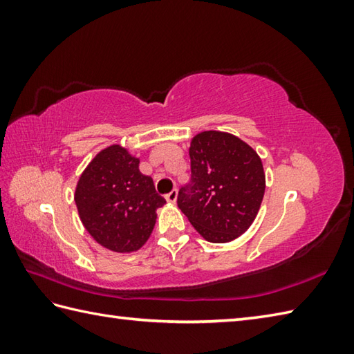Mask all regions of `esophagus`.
<instances>
[{
    "instance_id": "esophagus-1",
    "label": "esophagus",
    "mask_w": 354,
    "mask_h": 354,
    "mask_svg": "<svg viewBox=\"0 0 354 354\" xmlns=\"http://www.w3.org/2000/svg\"><path fill=\"white\" fill-rule=\"evenodd\" d=\"M176 198H178V192H176V189H173L170 193L165 194V201H167V202H175V201H176Z\"/></svg>"
}]
</instances>
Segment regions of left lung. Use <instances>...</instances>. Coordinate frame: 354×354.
I'll use <instances>...</instances> for the list:
<instances>
[{
  "instance_id": "8db88e82",
  "label": "left lung",
  "mask_w": 354,
  "mask_h": 354,
  "mask_svg": "<svg viewBox=\"0 0 354 354\" xmlns=\"http://www.w3.org/2000/svg\"><path fill=\"white\" fill-rule=\"evenodd\" d=\"M190 183L178 193V207L208 242L242 236L265 194L260 156L231 133L208 131L192 140Z\"/></svg>"
}]
</instances>
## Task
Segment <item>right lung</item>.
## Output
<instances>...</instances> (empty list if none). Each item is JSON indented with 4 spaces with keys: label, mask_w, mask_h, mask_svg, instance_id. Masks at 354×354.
<instances>
[{
    "label": "right lung",
    "mask_w": 354,
    "mask_h": 354,
    "mask_svg": "<svg viewBox=\"0 0 354 354\" xmlns=\"http://www.w3.org/2000/svg\"><path fill=\"white\" fill-rule=\"evenodd\" d=\"M140 161L120 146L102 150L77 183L74 201L95 242L115 252L137 251L152 234L165 199L138 170Z\"/></svg>",
    "instance_id": "obj_1"
}]
</instances>
